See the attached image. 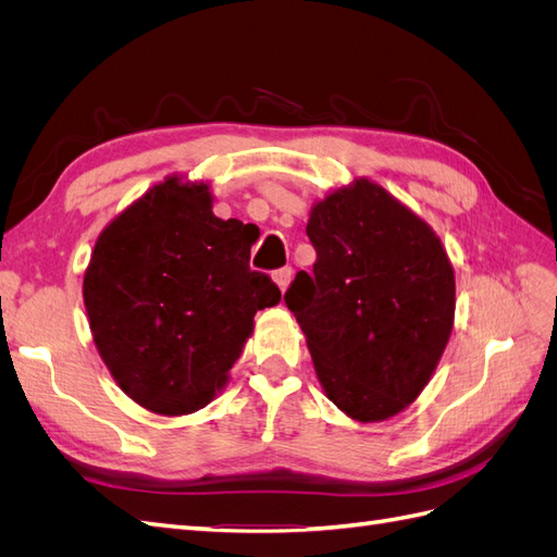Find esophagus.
<instances>
[{
  "instance_id": "obj_1",
  "label": "esophagus",
  "mask_w": 557,
  "mask_h": 557,
  "mask_svg": "<svg viewBox=\"0 0 557 557\" xmlns=\"http://www.w3.org/2000/svg\"><path fill=\"white\" fill-rule=\"evenodd\" d=\"M274 281L278 283V288L285 293L288 290V285H290V281H293V269L290 267H283V269H276L274 272Z\"/></svg>"
}]
</instances>
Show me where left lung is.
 <instances>
[{
  "instance_id": "obj_1",
  "label": "left lung",
  "mask_w": 557,
  "mask_h": 557,
  "mask_svg": "<svg viewBox=\"0 0 557 557\" xmlns=\"http://www.w3.org/2000/svg\"><path fill=\"white\" fill-rule=\"evenodd\" d=\"M313 274L285 293L320 385L360 423L420 395L455 315V276L440 237L381 185L360 178L311 209Z\"/></svg>"
}]
</instances>
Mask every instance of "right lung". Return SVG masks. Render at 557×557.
Wrapping results in <instances>:
<instances>
[{
	"mask_svg": "<svg viewBox=\"0 0 557 557\" xmlns=\"http://www.w3.org/2000/svg\"><path fill=\"white\" fill-rule=\"evenodd\" d=\"M256 225L213 215L207 183L150 188L99 234L83 278L92 339L144 409H205L239 360L252 318L281 301L252 272Z\"/></svg>",
	"mask_w": 557,
	"mask_h": 557,
	"instance_id": "obj_1",
	"label": "right lung"
}]
</instances>
